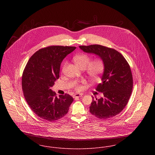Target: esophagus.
<instances>
[{
    "label": "esophagus",
    "mask_w": 155,
    "mask_h": 155,
    "mask_svg": "<svg viewBox=\"0 0 155 155\" xmlns=\"http://www.w3.org/2000/svg\"><path fill=\"white\" fill-rule=\"evenodd\" d=\"M82 96V94H76L73 95V98H76V97H81Z\"/></svg>",
    "instance_id": "34e87169"
}]
</instances>
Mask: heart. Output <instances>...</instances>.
Returning <instances> with one entry per match:
<instances>
[{
  "mask_svg": "<svg viewBox=\"0 0 155 155\" xmlns=\"http://www.w3.org/2000/svg\"><path fill=\"white\" fill-rule=\"evenodd\" d=\"M73 60L76 65L81 69L84 70L86 68L88 76L93 80H96L103 72L104 68V63L100 58H96L91 61V58L89 55L85 54H81L74 55ZM66 66V63H64L62 67L63 71L65 69ZM74 87L76 90L81 89V87L78 84H76Z\"/></svg>",
  "mask_w": 155,
  "mask_h": 155,
  "instance_id": "heart-1",
  "label": "heart"
}]
</instances>
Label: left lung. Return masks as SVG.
<instances>
[{"instance_id":"left-lung-1","label":"left lung","mask_w":155,"mask_h":155,"mask_svg":"<svg viewBox=\"0 0 155 155\" xmlns=\"http://www.w3.org/2000/svg\"><path fill=\"white\" fill-rule=\"evenodd\" d=\"M79 48L85 52L99 56L104 66L102 82L96 88L104 97L98 100L92 97L90 113L104 119L117 115L127 106L133 91V75L129 64L120 52L110 48L100 45Z\"/></svg>"}]
</instances>
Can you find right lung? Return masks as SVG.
Segmentation results:
<instances>
[{"label":"right lung","instance_id":"1","mask_svg":"<svg viewBox=\"0 0 155 155\" xmlns=\"http://www.w3.org/2000/svg\"><path fill=\"white\" fill-rule=\"evenodd\" d=\"M74 46H50L36 51L23 71L22 89L24 98L38 116L52 122L64 116L73 101L66 94L59 98L51 87L59 78L60 65Z\"/></svg>","mask_w":155,"mask_h":155}]
</instances>
